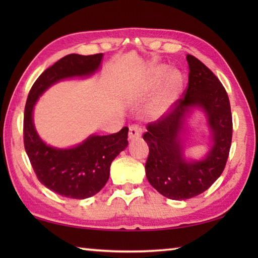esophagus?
I'll return each instance as SVG.
<instances>
[{"label": "esophagus", "instance_id": "34e87169", "mask_svg": "<svg viewBox=\"0 0 258 258\" xmlns=\"http://www.w3.org/2000/svg\"><path fill=\"white\" fill-rule=\"evenodd\" d=\"M142 135V128L139 125H131L128 131V140L138 139Z\"/></svg>", "mask_w": 258, "mask_h": 258}]
</instances>
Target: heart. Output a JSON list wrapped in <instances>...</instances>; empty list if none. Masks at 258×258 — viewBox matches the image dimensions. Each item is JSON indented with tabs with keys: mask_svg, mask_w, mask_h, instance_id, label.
<instances>
[{
	"mask_svg": "<svg viewBox=\"0 0 258 258\" xmlns=\"http://www.w3.org/2000/svg\"><path fill=\"white\" fill-rule=\"evenodd\" d=\"M164 79H165V82H164L154 105V111L158 115L165 112L174 102L180 90V86H182V79L178 73L169 72L167 74V69L165 67H158L152 70L146 78L144 90L146 92L154 91Z\"/></svg>",
	"mask_w": 258,
	"mask_h": 258,
	"instance_id": "obj_1",
	"label": "heart"
}]
</instances>
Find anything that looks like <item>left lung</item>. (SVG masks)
<instances>
[{"label": "left lung", "mask_w": 258, "mask_h": 258, "mask_svg": "<svg viewBox=\"0 0 258 258\" xmlns=\"http://www.w3.org/2000/svg\"><path fill=\"white\" fill-rule=\"evenodd\" d=\"M188 86L167 114L147 124L143 135L150 147L146 177L158 193L182 201L202 194L221 176L232 143L233 122L228 95L212 71L195 56L186 55ZM206 113L212 146L200 161L185 160L182 134L185 117L193 108Z\"/></svg>", "instance_id": "left-lung-1"}]
</instances>
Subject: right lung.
<instances>
[{
  "mask_svg": "<svg viewBox=\"0 0 258 258\" xmlns=\"http://www.w3.org/2000/svg\"><path fill=\"white\" fill-rule=\"evenodd\" d=\"M103 54H69L46 69L33 84L24 111V147L40 182L69 199L84 200L98 193L109 177L113 160L128 145V127L111 135H90L71 149L47 145L33 123V109L43 93L58 81L86 78L101 68Z\"/></svg>",
  "mask_w": 258,
  "mask_h": 258,
  "instance_id": "right-lung-1",
  "label": "right lung"
}]
</instances>
